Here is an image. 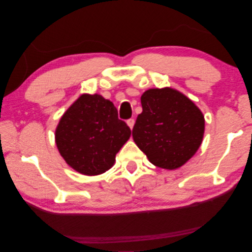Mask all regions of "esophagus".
I'll return each instance as SVG.
<instances>
[{
	"instance_id": "esophagus-1",
	"label": "esophagus",
	"mask_w": 252,
	"mask_h": 252,
	"mask_svg": "<svg viewBox=\"0 0 252 252\" xmlns=\"http://www.w3.org/2000/svg\"><path fill=\"white\" fill-rule=\"evenodd\" d=\"M134 124H135L134 118H129L128 121H127V125L129 126V128H130V129H133V127H134Z\"/></svg>"
}]
</instances>
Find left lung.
Listing matches in <instances>:
<instances>
[{
    "instance_id": "obj_1",
    "label": "left lung",
    "mask_w": 252,
    "mask_h": 252,
    "mask_svg": "<svg viewBox=\"0 0 252 252\" xmlns=\"http://www.w3.org/2000/svg\"><path fill=\"white\" fill-rule=\"evenodd\" d=\"M140 100L143 112L134 125V142L152 164L165 169L179 168L200 146L204 115L173 88H152Z\"/></svg>"
}]
</instances>
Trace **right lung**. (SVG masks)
<instances>
[{"instance_id":"obj_1","label":"right lung","mask_w":252,"mask_h":252,"mask_svg":"<svg viewBox=\"0 0 252 252\" xmlns=\"http://www.w3.org/2000/svg\"><path fill=\"white\" fill-rule=\"evenodd\" d=\"M112 101L84 94L66 110L55 131L65 161L84 175H99L114 165L115 156L130 137Z\"/></svg>"}]
</instances>
